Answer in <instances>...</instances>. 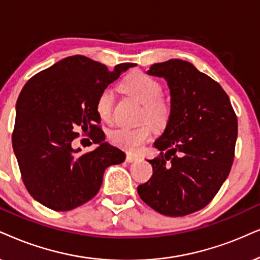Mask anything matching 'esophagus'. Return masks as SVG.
I'll return each mask as SVG.
<instances>
[{"label":"esophagus","instance_id":"1","mask_svg":"<svg viewBox=\"0 0 260 260\" xmlns=\"http://www.w3.org/2000/svg\"><path fill=\"white\" fill-rule=\"evenodd\" d=\"M139 158V157L136 156V154H132V153H127L126 154V160L128 163H132V162H136V160Z\"/></svg>","mask_w":260,"mask_h":260}]
</instances>
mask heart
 Returning a JSON list of instances; mask_svg holds the SVG:
<instances>
[{
	"mask_svg": "<svg viewBox=\"0 0 260 260\" xmlns=\"http://www.w3.org/2000/svg\"><path fill=\"white\" fill-rule=\"evenodd\" d=\"M121 87L131 96L143 104L141 120H146L153 126H162L170 115V106L162 93V84L156 78L134 71L128 74L121 83ZM96 111L103 121H109L113 114V93L110 88H104L98 94ZM152 128L150 124H143L137 128L119 127L111 129L108 137L114 145L131 152H136L151 138Z\"/></svg>",
	"mask_w": 260,
	"mask_h": 260,
	"instance_id": "heart-1",
	"label": "heart"
}]
</instances>
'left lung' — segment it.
I'll use <instances>...</instances> for the list:
<instances>
[{
    "instance_id": "8db88e82",
    "label": "left lung",
    "mask_w": 260,
    "mask_h": 260,
    "mask_svg": "<svg viewBox=\"0 0 260 260\" xmlns=\"http://www.w3.org/2000/svg\"><path fill=\"white\" fill-rule=\"evenodd\" d=\"M147 74L166 79L172 100L166 129L153 143L160 154L149 159L153 174L138 194L162 215H189L205 208L228 177L238 120L221 85L189 62L154 63Z\"/></svg>"
}]
</instances>
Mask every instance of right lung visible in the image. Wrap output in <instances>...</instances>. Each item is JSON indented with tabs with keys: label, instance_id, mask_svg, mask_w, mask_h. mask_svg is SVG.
<instances>
[{
	"label": "right lung",
	"instance_id": "1",
	"mask_svg": "<svg viewBox=\"0 0 260 260\" xmlns=\"http://www.w3.org/2000/svg\"><path fill=\"white\" fill-rule=\"evenodd\" d=\"M136 63L107 66L74 55L34 75L19 94L12 143L28 193L55 211H70L93 198L109 166L123 151L106 141L96 101L102 90ZM78 129L99 146L79 154ZM92 144V143H91Z\"/></svg>",
	"mask_w": 260,
	"mask_h": 260
}]
</instances>
